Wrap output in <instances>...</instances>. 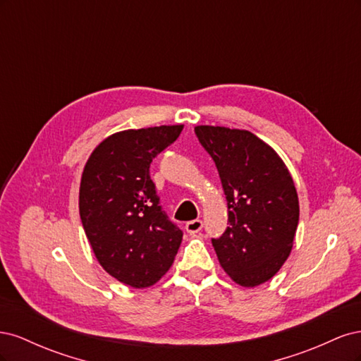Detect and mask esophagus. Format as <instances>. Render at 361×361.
I'll return each mask as SVG.
<instances>
[{
	"instance_id": "34e87169",
	"label": "esophagus",
	"mask_w": 361,
	"mask_h": 361,
	"mask_svg": "<svg viewBox=\"0 0 361 361\" xmlns=\"http://www.w3.org/2000/svg\"><path fill=\"white\" fill-rule=\"evenodd\" d=\"M185 228H187V232L190 235H195L199 233L202 228H203V221L202 220H192V221H188L187 224H185Z\"/></svg>"
}]
</instances>
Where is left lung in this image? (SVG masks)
<instances>
[{"label":"left lung","mask_w":361,"mask_h":361,"mask_svg":"<svg viewBox=\"0 0 361 361\" xmlns=\"http://www.w3.org/2000/svg\"><path fill=\"white\" fill-rule=\"evenodd\" d=\"M214 159L228 207V227L212 245L238 285L255 288L274 277L290 255L300 204L277 152L250 130L195 126Z\"/></svg>","instance_id":"left-lung-1"}]
</instances>
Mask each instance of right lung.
Segmentation results:
<instances>
[{
  "label": "right lung",
  "instance_id": "obj_1",
  "mask_svg": "<svg viewBox=\"0 0 361 361\" xmlns=\"http://www.w3.org/2000/svg\"><path fill=\"white\" fill-rule=\"evenodd\" d=\"M183 125L128 129L105 138L82 171L80 216L108 274L149 288L173 265L182 231L162 211L149 167L178 140Z\"/></svg>",
  "mask_w": 361,
  "mask_h": 361
}]
</instances>
